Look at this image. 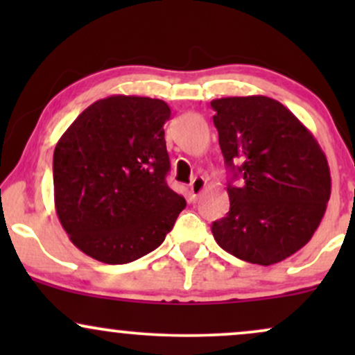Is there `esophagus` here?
Here are the masks:
<instances>
[{"label":"esophagus","mask_w":355,"mask_h":355,"mask_svg":"<svg viewBox=\"0 0 355 355\" xmlns=\"http://www.w3.org/2000/svg\"><path fill=\"white\" fill-rule=\"evenodd\" d=\"M205 187H207L205 178H203V177H195L193 180H191V183H190V195H191V198H193V200H197L198 195L202 193Z\"/></svg>","instance_id":"esophagus-1"}]
</instances>
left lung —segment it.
<instances>
[{
	"mask_svg": "<svg viewBox=\"0 0 355 355\" xmlns=\"http://www.w3.org/2000/svg\"><path fill=\"white\" fill-rule=\"evenodd\" d=\"M232 180L230 210L211 225L217 243L237 259L272 266L299 252L319 227L331 198V170L320 145L291 110L268 96L210 101Z\"/></svg>",
	"mask_w": 355,
	"mask_h": 355,
	"instance_id": "1",
	"label": "left lung"
}]
</instances>
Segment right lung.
<instances>
[{
  "instance_id": "add662e5",
  "label": "right lung",
  "mask_w": 355,
  "mask_h": 355,
  "mask_svg": "<svg viewBox=\"0 0 355 355\" xmlns=\"http://www.w3.org/2000/svg\"><path fill=\"white\" fill-rule=\"evenodd\" d=\"M164 100L113 95L95 101L55 146V209L83 254L128 263L160 245L187 202L166 185Z\"/></svg>"
}]
</instances>
